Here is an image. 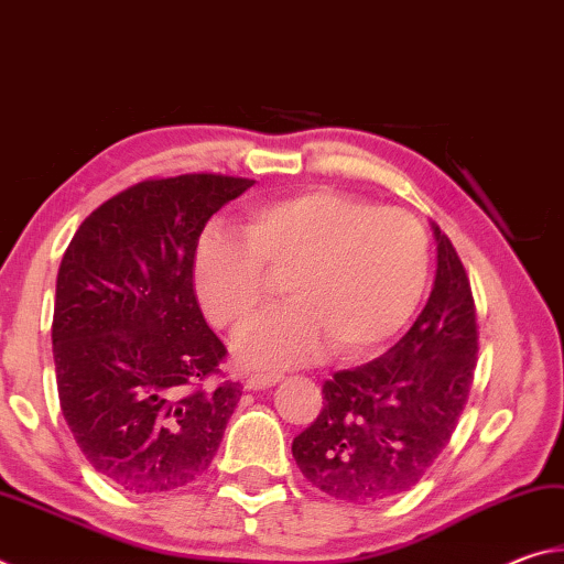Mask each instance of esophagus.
<instances>
[{"label":"esophagus","instance_id":"obj_1","mask_svg":"<svg viewBox=\"0 0 564 564\" xmlns=\"http://www.w3.org/2000/svg\"><path fill=\"white\" fill-rule=\"evenodd\" d=\"M281 380V376L279 373H253V376H248L246 378V388L248 390H263V388H271V386H275Z\"/></svg>","mask_w":564,"mask_h":564}]
</instances>
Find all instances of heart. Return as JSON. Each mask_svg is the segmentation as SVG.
<instances>
[{"mask_svg": "<svg viewBox=\"0 0 564 564\" xmlns=\"http://www.w3.org/2000/svg\"><path fill=\"white\" fill-rule=\"evenodd\" d=\"M431 246L415 216L376 208L346 191L318 188L253 204L243 236L206 228L194 256L202 308L238 328L269 299V273H285L281 311L248 323L236 358L251 368H289L333 340L362 358L393 340L423 299Z\"/></svg>", "mask_w": 564, "mask_h": 564, "instance_id": "b5f03b06", "label": "heart"}]
</instances>
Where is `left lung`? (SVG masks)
<instances>
[{"label":"left lung","instance_id":"left-lung-1","mask_svg":"<svg viewBox=\"0 0 564 564\" xmlns=\"http://www.w3.org/2000/svg\"><path fill=\"white\" fill-rule=\"evenodd\" d=\"M437 271L425 308L386 356L323 383V410L293 441L308 482L346 502L405 492L451 443L477 360L470 279L433 224Z\"/></svg>","mask_w":564,"mask_h":564}]
</instances>
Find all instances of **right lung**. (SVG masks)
<instances>
[{
  "instance_id": "1",
  "label": "right lung",
  "mask_w": 564,
  "mask_h": 564,
  "mask_svg": "<svg viewBox=\"0 0 564 564\" xmlns=\"http://www.w3.org/2000/svg\"><path fill=\"white\" fill-rule=\"evenodd\" d=\"M251 178H149L91 212L56 275L52 346L66 425L94 470L133 495L196 480L241 386L204 388L226 358L194 291V256Z\"/></svg>"
}]
</instances>
